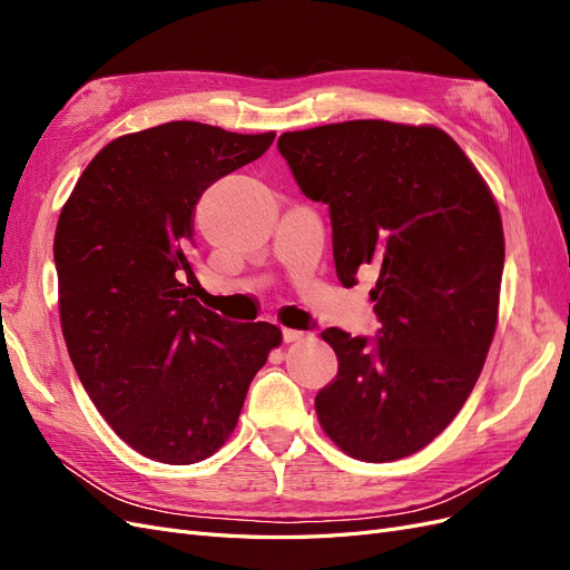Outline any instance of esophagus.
Masks as SVG:
<instances>
[{
  "label": "esophagus",
  "instance_id": "34e87169",
  "mask_svg": "<svg viewBox=\"0 0 570 570\" xmlns=\"http://www.w3.org/2000/svg\"><path fill=\"white\" fill-rule=\"evenodd\" d=\"M306 333L302 331H292V327H283V340L285 342H297V340H304Z\"/></svg>",
  "mask_w": 570,
  "mask_h": 570
}]
</instances>
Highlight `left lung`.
Wrapping results in <instances>:
<instances>
[{
  "instance_id": "left-lung-1",
  "label": "left lung",
  "mask_w": 570,
  "mask_h": 570,
  "mask_svg": "<svg viewBox=\"0 0 570 570\" xmlns=\"http://www.w3.org/2000/svg\"><path fill=\"white\" fill-rule=\"evenodd\" d=\"M302 193L327 204L344 287L373 271L375 337L327 327L323 430L361 461L423 450L475 387L497 327L504 230L485 180L433 126L347 120L283 132Z\"/></svg>"
}]
</instances>
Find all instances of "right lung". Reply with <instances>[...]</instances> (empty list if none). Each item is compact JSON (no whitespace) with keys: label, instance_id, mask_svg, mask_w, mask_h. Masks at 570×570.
<instances>
[{"label":"right lung","instance_id":"add662e5","mask_svg":"<svg viewBox=\"0 0 570 570\" xmlns=\"http://www.w3.org/2000/svg\"><path fill=\"white\" fill-rule=\"evenodd\" d=\"M275 132L174 120L109 142L82 170L55 235L61 331L85 392L147 459H209L283 335L193 297L195 206Z\"/></svg>","mask_w":570,"mask_h":570}]
</instances>
